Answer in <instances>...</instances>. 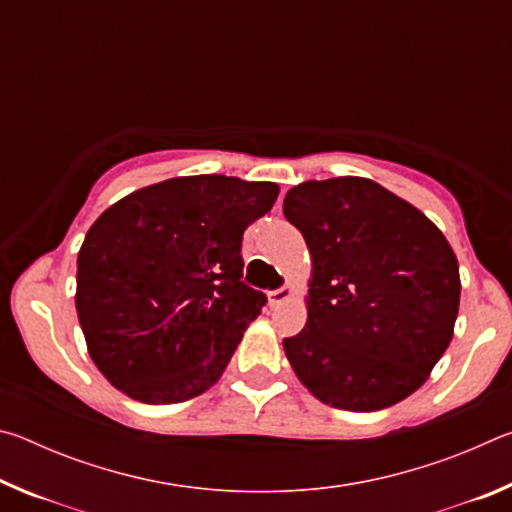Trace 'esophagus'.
I'll return each instance as SVG.
<instances>
[{
    "label": "esophagus",
    "mask_w": 512,
    "mask_h": 512,
    "mask_svg": "<svg viewBox=\"0 0 512 512\" xmlns=\"http://www.w3.org/2000/svg\"><path fill=\"white\" fill-rule=\"evenodd\" d=\"M291 296H293V287H291V284H284L282 289H275V291L268 293V302H271V305L275 307V305H282V302L289 300Z\"/></svg>",
    "instance_id": "1"
}]
</instances>
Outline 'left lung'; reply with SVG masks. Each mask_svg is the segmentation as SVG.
Here are the masks:
<instances>
[{"mask_svg":"<svg viewBox=\"0 0 512 512\" xmlns=\"http://www.w3.org/2000/svg\"><path fill=\"white\" fill-rule=\"evenodd\" d=\"M311 253L307 325L284 339L298 379L334 409L379 411L427 381L454 336L461 277L418 207L368 178L289 189Z\"/></svg>","mask_w":512,"mask_h":512,"instance_id":"obj_1","label":"left lung"}]
</instances>
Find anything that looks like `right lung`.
Listing matches in <instances>:
<instances>
[{
	"instance_id": "add662e5",
	"label": "right lung",
	"mask_w": 512,
	"mask_h": 512,
	"mask_svg": "<svg viewBox=\"0 0 512 512\" xmlns=\"http://www.w3.org/2000/svg\"><path fill=\"white\" fill-rule=\"evenodd\" d=\"M277 194L275 183L183 176L137 189L94 221L76 262V314L112 386L176 404L219 381L266 305L241 280V239Z\"/></svg>"
}]
</instances>
